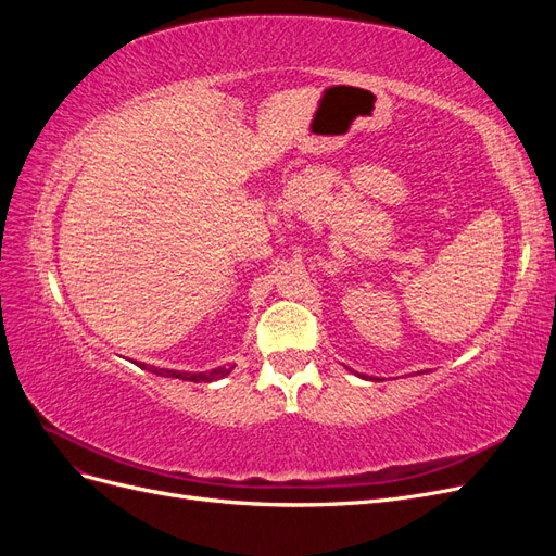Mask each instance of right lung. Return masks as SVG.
Here are the masks:
<instances>
[{"label":"right lung","instance_id":"obj_1","mask_svg":"<svg viewBox=\"0 0 556 556\" xmlns=\"http://www.w3.org/2000/svg\"><path fill=\"white\" fill-rule=\"evenodd\" d=\"M141 368H148L150 374H157V376H164V378H180V380H190V382H213V380H220L225 376L231 374L233 366H217L213 368V371H201V374H180V371H169V368H155V366H146V364H139Z\"/></svg>","mask_w":556,"mask_h":556}]
</instances>
